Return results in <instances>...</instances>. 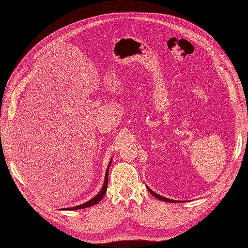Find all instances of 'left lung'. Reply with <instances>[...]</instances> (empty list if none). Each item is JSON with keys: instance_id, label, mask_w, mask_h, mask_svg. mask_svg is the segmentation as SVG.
<instances>
[{"instance_id": "1", "label": "left lung", "mask_w": 248, "mask_h": 248, "mask_svg": "<svg viewBox=\"0 0 248 248\" xmlns=\"http://www.w3.org/2000/svg\"><path fill=\"white\" fill-rule=\"evenodd\" d=\"M147 188H148V190L150 191V193L153 195L154 197H155L157 199H159V200H161V201H165V202H170V203H175L176 201L175 200H172V199H169V198H165V197H163V196H161V195H159V194H157V193H155L153 190H151L148 186H147Z\"/></svg>"}]
</instances>
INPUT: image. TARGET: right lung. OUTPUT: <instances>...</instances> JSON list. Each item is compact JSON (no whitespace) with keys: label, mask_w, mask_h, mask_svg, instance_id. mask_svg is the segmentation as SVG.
<instances>
[{"label":"right lung","mask_w":248,"mask_h":248,"mask_svg":"<svg viewBox=\"0 0 248 248\" xmlns=\"http://www.w3.org/2000/svg\"><path fill=\"white\" fill-rule=\"evenodd\" d=\"M111 165V160L109 161V164L108 166V169H107V172H106V177H104V183H103V186L100 190V192L96 195L95 197H93L91 200L87 201L86 203H83L81 205H78V206H75V207H70V208H66V210H78V209H83V208H87V207H90V206H93L95 204H97L104 196V194L107 193V189H108V170H109V167ZM64 210V208H63Z\"/></svg>","instance_id":"1"}]
</instances>
